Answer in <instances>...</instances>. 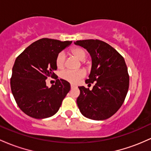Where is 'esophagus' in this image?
I'll return each mask as SVG.
<instances>
[{"label":"esophagus","instance_id":"34e87169","mask_svg":"<svg viewBox=\"0 0 151 151\" xmlns=\"http://www.w3.org/2000/svg\"><path fill=\"white\" fill-rule=\"evenodd\" d=\"M75 87H77L75 85H74V84H71V89L75 88Z\"/></svg>","mask_w":151,"mask_h":151}]
</instances>
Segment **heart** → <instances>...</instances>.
<instances>
[{"label":"heart","mask_w":151,"mask_h":151,"mask_svg":"<svg viewBox=\"0 0 151 151\" xmlns=\"http://www.w3.org/2000/svg\"><path fill=\"white\" fill-rule=\"evenodd\" d=\"M69 53L72 56L82 61V64L85 63L84 59L87 57V51H86L83 48L74 47L70 49ZM65 55L63 52H60L57 54V58H56V66L59 69H62L65 66ZM85 76V72L84 70H78V71H71V70H64L61 73V77L64 80L70 82L72 84H76L81 79L83 78Z\"/></svg>","instance_id":"heart-1"}]
</instances>
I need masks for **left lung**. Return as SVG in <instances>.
Segmentation results:
<instances>
[{
  "label": "left lung",
  "instance_id": "8db88e82",
  "mask_svg": "<svg viewBox=\"0 0 151 151\" xmlns=\"http://www.w3.org/2000/svg\"><path fill=\"white\" fill-rule=\"evenodd\" d=\"M92 57V69L85 82L92 90L79 87L77 103L84 117L94 120L109 118L120 108L129 88V74L125 59L108 44L98 39L74 42Z\"/></svg>",
  "mask_w": 151,
  "mask_h": 151
}]
</instances>
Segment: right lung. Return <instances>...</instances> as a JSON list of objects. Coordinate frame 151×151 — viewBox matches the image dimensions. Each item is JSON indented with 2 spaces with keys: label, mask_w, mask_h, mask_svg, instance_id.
I'll return each mask as SVG.
<instances>
[{
  "label": "right lung",
  "mask_w": 151,
  "mask_h": 151,
  "mask_svg": "<svg viewBox=\"0 0 151 151\" xmlns=\"http://www.w3.org/2000/svg\"><path fill=\"white\" fill-rule=\"evenodd\" d=\"M72 41L43 38L32 43L15 61L11 88L15 100L25 114L36 119L54 115L70 90V84L62 79L48 88L45 79L56 76L57 54Z\"/></svg>",
  "instance_id": "1"
}]
</instances>
